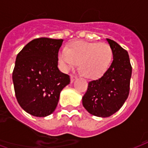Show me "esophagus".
Masks as SVG:
<instances>
[{"label": "esophagus", "instance_id": "esophagus-1", "mask_svg": "<svg viewBox=\"0 0 148 148\" xmlns=\"http://www.w3.org/2000/svg\"><path fill=\"white\" fill-rule=\"evenodd\" d=\"M77 79V76H74V75H71V82L73 83L75 80Z\"/></svg>", "mask_w": 148, "mask_h": 148}]
</instances>
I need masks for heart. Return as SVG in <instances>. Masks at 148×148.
Instances as JSON below:
<instances>
[{"mask_svg":"<svg viewBox=\"0 0 148 148\" xmlns=\"http://www.w3.org/2000/svg\"><path fill=\"white\" fill-rule=\"evenodd\" d=\"M112 50L105 43L74 41L58 54V61L65 71L79 64L80 71L88 78H97L108 70L112 60Z\"/></svg>","mask_w":148,"mask_h":148,"instance_id":"heart-1","label":"heart"}]
</instances>
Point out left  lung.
Wrapping results in <instances>:
<instances>
[{"label":"left lung","instance_id":"obj_1","mask_svg":"<svg viewBox=\"0 0 148 148\" xmlns=\"http://www.w3.org/2000/svg\"><path fill=\"white\" fill-rule=\"evenodd\" d=\"M112 50L113 61L107 71L88 83L82 97L83 106L90 114L108 117L121 108L130 91L132 67L127 51L114 40L107 38Z\"/></svg>","mask_w":148,"mask_h":148}]
</instances>
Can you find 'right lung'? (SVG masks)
Segmentation results:
<instances>
[{
    "mask_svg": "<svg viewBox=\"0 0 148 148\" xmlns=\"http://www.w3.org/2000/svg\"><path fill=\"white\" fill-rule=\"evenodd\" d=\"M62 39L40 38L25 45L16 58L12 79L20 106L35 117L54 111L60 93L70 76L59 71L58 51Z\"/></svg>",
    "mask_w": 148,
    "mask_h": 148,
    "instance_id": "obj_1",
    "label": "right lung"
}]
</instances>
